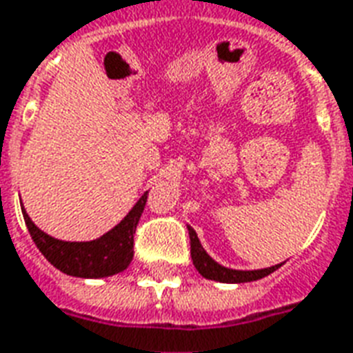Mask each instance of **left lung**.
<instances>
[{"instance_id":"obj_1","label":"left lung","mask_w":353,"mask_h":353,"mask_svg":"<svg viewBox=\"0 0 353 353\" xmlns=\"http://www.w3.org/2000/svg\"><path fill=\"white\" fill-rule=\"evenodd\" d=\"M190 237V258H192V263L198 270V273L203 276V279H210V281H216V283H226V284H239V283H250V281H258V279H263L270 273H273L275 270L281 268V263L276 265H271V268H263V270H232V268H224L219 262H215L213 258L205 252V249L202 247V243L198 239L196 232L187 226Z\"/></svg>"}]
</instances>
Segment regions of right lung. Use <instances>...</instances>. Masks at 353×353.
Listing matches in <instances>:
<instances>
[{
	"label": "right lung",
	"mask_w": 353,
	"mask_h": 353,
	"mask_svg": "<svg viewBox=\"0 0 353 353\" xmlns=\"http://www.w3.org/2000/svg\"><path fill=\"white\" fill-rule=\"evenodd\" d=\"M145 202H148V190L134 203V208L127 213L121 223L93 241L56 239L31 221L23 205L22 215L26 226L30 230L31 239L56 270L65 275L80 276V279H104V276L117 275L129 268L132 254H134L132 250L134 232H137V224L142 216Z\"/></svg>",
	"instance_id": "1"
}]
</instances>
